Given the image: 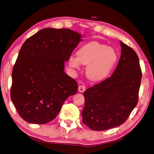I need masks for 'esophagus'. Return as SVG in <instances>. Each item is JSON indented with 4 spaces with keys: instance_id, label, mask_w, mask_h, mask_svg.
Listing matches in <instances>:
<instances>
[{
    "instance_id": "esophagus-1",
    "label": "esophagus",
    "mask_w": 154,
    "mask_h": 154,
    "mask_svg": "<svg viewBox=\"0 0 154 154\" xmlns=\"http://www.w3.org/2000/svg\"><path fill=\"white\" fill-rule=\"evenodd\" d=\"M85 90H86V86L85 85H80L79 86V92L82 93V92H84Z\"/></svg>"
}]
</instances>
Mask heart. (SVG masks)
Here are the masks:
<instances>
[{"instance_id":"obj_1","label":"heart","mask_w":154,"mask_h":154,"mask_svg":"<svg viewBox=\"0 0 154 154\" xmlns=\"http://www.w3.org/2000/svg\"><path fill=\"white\" fill-rule=\"evenodd\" d=\"M117 60L118 55L114 48L93 41L83 45L78 51L77 56H70L69 65L75 69H79L81 63L87 65V77L91 80L98 81L109 75Z\"/></svg>"}]
</instances>
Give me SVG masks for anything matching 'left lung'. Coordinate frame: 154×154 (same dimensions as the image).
Returning a JSON list of instances; mask_svg holds the SVG:
<instances>
[{
    "mask_svg": "<svg viewBox=\"0 0 154 154\" xmlns=\"http://www.w3.org/2000/svg\"><path fill=\"white\" fill-rule=\"evenodd\" d=\"M121 56L111 76L84 93L82 122L93 131L117 127L128 119L137 106L142 77L139 57L120 41Z\"/></svg>",
    "mask_w": 154,
    "mask_h": 154,
    "instance_id": "8db88e82",
    "label": "left lung"
}]
</instances>
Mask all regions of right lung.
<instances>
[{"mask_svg":"<svg viewBox=\"0 0 154 154\" xmlns=\"http://www.w3.org/2000/svg\"><path fill=\"white\" fill-rule=\"evenodd\" d=\"M81 39L71 29L45 28L27 39L12 72L11 98L19 115L33 124L56 118L78 84L64 71L65 61Z\"/></svg>","mask_w":154,"mask_h":154,"instance_id":"right-lung-1","label":"right lung"}]
</instances>
